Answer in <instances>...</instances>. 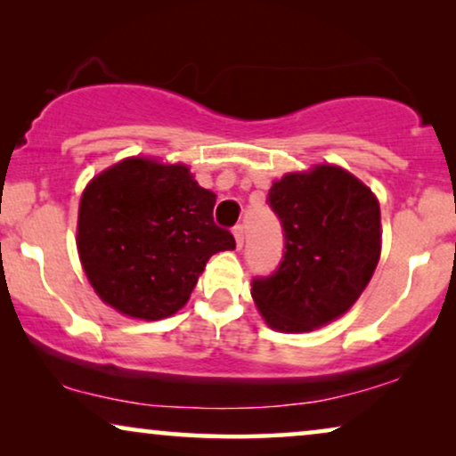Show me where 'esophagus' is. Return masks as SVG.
I'll return each mask as SVG.
<instances>
[{"instance_id":"1","label":"esophagus","mask_w":456,"mask_h":456,"mask_svg":"<svg viewBox=\"0 0 456 456\" xmlns=\"http://www.w3.org/2000/svg\"><path fill=\"white\" fill-rule=\"evenodd\" d=\"M232 234L236 239V247H242V242H245V226H242V224H236L232 228Z\"/></svg>"}]
</instances>
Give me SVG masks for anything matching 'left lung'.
<instances>
[{"mask_svg":"<svg viewBox=\"0 0 456 456\" xmlns=\"http://www.w3.org/2000/svg\"><path fill=\"white\" fill-rule=\"evenodd\" d=\"M267 203L284 230L282 261L251 282L273 330L309 332L336 320L365 290L379 259V205L353 174L317 166L276 180Z\"/></svg>","mask_w":456,"mask_h":456,"instance_id":"obj_1","label":"left lung"}]
</instances>
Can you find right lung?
Listing matches in <instances>:
<instances>
[{
	"label": "right lung",
	"mask_w": 456,
	"mask_h": 456,
	"mask_svg": "<svg viewBox=\"0 0 456 456\" xmlns=\"http://www.w3.org/2000/svg\"><path fill=\"white\" fill-rule=\"evenodd\" d=\"M214 192L180 164L130 158L93 178L77 245L97 295L139 320L176 314L211 255L236 247L214 222Z\"/></svg>",
	"instance_id": "add662e5"
}]
</instances>
